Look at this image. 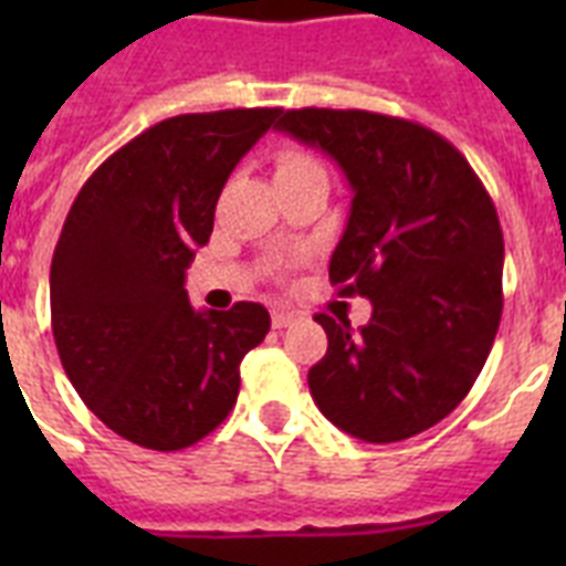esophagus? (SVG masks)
I'll return each mask as SVG.
<instances>
[{
  "mask_svg": "<svg viewBox=\"0 0 566 566\" xmlns=\"http://www.w3.org/2000/svg\"><path fill=\"white\" fill-rule=\"evenodd\" d=\"M293 319H296V314H293V311H284V308L273 311V328H287Z\"/></svg>",
  "mask_w": 566,
  "mask_h": 566,
  "instance_id": "esophagus-1",
  "label": "esophagus"
}]
</instances>
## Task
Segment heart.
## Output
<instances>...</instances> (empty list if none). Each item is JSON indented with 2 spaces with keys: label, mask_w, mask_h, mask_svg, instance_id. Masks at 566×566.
<instances>
[{
  "label": "heart",
  "mask_w": 566,
  "mask_h": 566,
  "mask_svg": "<svg viewBox=\"0 0 566 566\" xmlns=\"http://www.w3.org/2000/svg\"><path fill=\"white\" fill-rule=\"evenodd\" d=\"M308 170H323V164H319L311 153H302V149H282V153L275 155V179H284V176H296V172Z\"/></svg>",
  "instance_id": "obj_1"
}]
</instances>
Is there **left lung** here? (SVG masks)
I'll return each instance as SVG.
<instances>
[{
    "label": "left lung",
    "instance_id": "obj_1",
    "mask_svg": "<svg viewBox=\"0 0 566 566\" xmlns=\"http://www.w3.org/2000/svg\"><path fill=\"white\" fill-rule=\"evenodd\" d=\"M340 164L353 211L328 279L373 317L317 314L328 349L308 373L314 402L367 443L420 434L458 408L502 319V229L491 193L438 132L373 111L300 108L275 123Z\"/></svg>",
    "mask_w": 566,
    "mask_h": 566
}]
</instances>
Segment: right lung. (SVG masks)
<instances>
[{
	"instance_id": "obj_1",
	"label": "right lung",
	"mask_w": 566,
	"mask_h": 566,
	"mask_svg": "<svg viewBox=\"0 0 566 566\" xmlns=\"http://www.w3.org/2000/svg\"><path fill=\"white\" fill-rule=\"evenodd\" d=\"M279 114L161 119L102 161L66 213L49 273L57 355L84 405L137 447L176 452L211 434L270 332L258 302L190 308L185 270L222 185Z\"/></svg>"
}]
</instances>
